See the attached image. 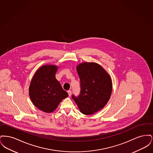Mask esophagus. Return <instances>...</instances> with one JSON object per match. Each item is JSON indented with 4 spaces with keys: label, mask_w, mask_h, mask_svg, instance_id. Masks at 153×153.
Returning <instances> with one entry per match:
<instances>
[{
    "label": "esophagus",
    "mask_w": 153,
    "mask_h": 153,
    "mask_svg": "<svg viewBox=\"0 0 153 153\" xmlns=\"http://www.w3.org/2000/svg\"><path fill=\"white\" fill-rule=\"evenodd\" d=\"M68 95H69V96H71V95H72V91H68Z\"/></svg>",
    "instance_id": "1"
}]
</instances>
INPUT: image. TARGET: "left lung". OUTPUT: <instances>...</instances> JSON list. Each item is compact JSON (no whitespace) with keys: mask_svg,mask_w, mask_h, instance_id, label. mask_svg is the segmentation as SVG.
I'll return each mask as SVG.
<instances>
[{"mask_svg":"<svg viewBox=\"0 0 153 153\" xmlns=\"http://www.w3.org/2000/svg\"><path fill=\"white\" fill-rule=\"evenodd\" d=\"M80 80V94L72 95L81 112L91 115L102 109L112 93V80L102 67L95 62H84L77 66Z\"/></svg>","mask_w":153,"mask_h":153,"instance_id":"obj_1","label":"left lung"}]
</instances>
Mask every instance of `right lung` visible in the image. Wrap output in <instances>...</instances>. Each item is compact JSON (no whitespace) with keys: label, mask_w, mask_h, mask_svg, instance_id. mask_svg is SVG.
I'll use <instances>...</instances> for the list:
<instances>
[{"label":"right lung","mask_w":153,"mask_h":153,"mask_svg":"<svg viewBox=\"0 0 153 153\" xmlns=\"http://www.w3.org/2000/svg\"><path fill=\"white\" fill-rule=\"evenodd\" d=\"M57 69L56 65L42 66L36 71L30 82V97L36 108L45 112L54 111L68 96L56 79Z\"/></svg>","instance_id":"1"}]
</instances>
